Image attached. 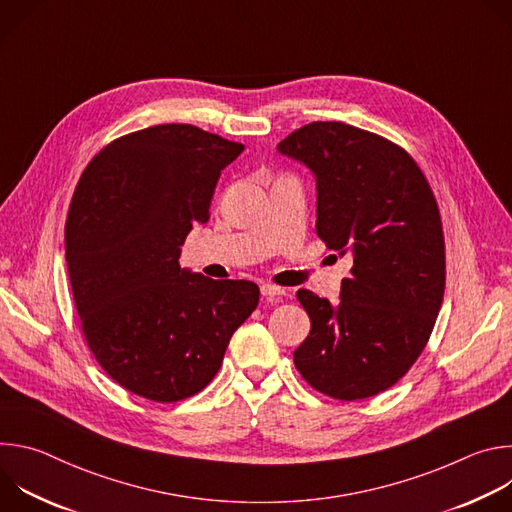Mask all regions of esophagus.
I'll return each mask as SVG.
<instances>
[{
	"label": "esophagus",
	"mask_w": 512,
	"mask_h": 512,
	"mask_svg": "<svg viewBox=\"0 0 512 512\" xmlns=\"http://www.w3.org/2000/svg\"><path fill=\"white\" fill-rule=\"evenodd\" d=\"M261 294H263L265 298H279V296L285 294V289L279 287V285H273V283H263V285H261Z\"/></svg>",
	"instance_id": "1"
}]
</instances>
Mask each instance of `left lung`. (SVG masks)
<instances>
[{"mask_svg":"<svg viewBox=\"0 0 512 512\" xmlns=\"http://www.w3.org/2000/svg\"><path fill=\"white\" fill-rule=\"evenodd\" d=\"M277 150L314 172L316 233L352 255L338 306L298 289L312 328L294 352L296 369L332 399L379 395L413 367L444 302L446 241L433 190L401 145L342 121H312Z\"/></svg>","mask_w":512,"mask_h":512,"instance_id":"8db88e82","label":"left lung"}]
</instances>
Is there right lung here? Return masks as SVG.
<instances>
[{
    "label": "right lung",
    "mask_w": 512,
    "mask_h": 512,
    "mask_svg": "<svg viewBox=\"0 0 512 512\" xmlns=\"http://www.w3.org/2000/svg\"><path fill=\"white\" fill-rule=\"evenodd\" d=\"M243 150L196 125L145 127L107 143L72 194L64 249L81 330L133 395L176 403L200 393L259 304L253 281H214L178 263L194 223H208L221 170Z\"/></svg>",
    "instance_id": "obj_1"
}]
</instances>
